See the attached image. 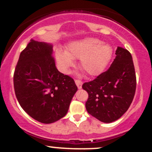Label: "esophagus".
<instances>
[{
  "instance_id": "34e87169",
  "label": "esophagus",
  "mask_w": 152,
  "mask_h": 152,
  "mask_svg": "<svg viewBox=\"0 0 152 152\" xmlns=\"http://www.w3.org/2000/svg\"><path fill=\"white\" fill-rule=\"evenodd\" d=\"M75 83H76V86H77L78 89H81L82 88V84H83L82 81H79V80H75Z\"/></svg>"
}]
</instances>
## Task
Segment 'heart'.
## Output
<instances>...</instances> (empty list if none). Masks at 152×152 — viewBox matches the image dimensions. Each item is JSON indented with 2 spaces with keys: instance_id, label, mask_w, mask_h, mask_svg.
<instances>
[{
  "instance_id": "heart-1",
  "label": "heart",
  "mask_w": 152,
  "mask_h": 152,
  "mask_svg": "<svg viewBox=\"0 0 152 152\" xmlns=\"http://www.w3.org/2000/svg\"><path fill=\"white\" fill-rule=\"evenodd\" d=\"M111 55L112 48L109 44L88 38L70 43L65 51L56 50V58L64 72H69V68L74 65V59L80 58V67L90 76H96L105 69Z\"/></svg>"
}]
</instances>
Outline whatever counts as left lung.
Segmentation results:
<instances>
[{"mask_svg": "<svg viewBox=\"0 0 152 152\" xmlns=\"http://www.w3.org/2000/svg\"><path fill=\"white\" fill-rule=\"evenodd\" d=\"M115 54L116 58L107 71L82 86L88 94L87 111L104 123H111L123 116L133 101L137 86L129 51L118 47Z\"/></svg>", "mask_w": 152, "mask_h": 152, "instance_id": "8db88e82", "label": "left lung"}]
</instances>
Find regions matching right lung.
<instances>
[{
    "instance_id": "obj_1",
    "label": "right lung",
    "mask_w": 152,
    "mask_h": 152,
    "mask_svg": "<svg viewBox=\"0 0 152 152\" xmlns=\"http://www.w3.org/2000/svg\"><path fill=\"white\" fill-rule=\"evenodd\" d=\"M13 84L23 109L43 124L64 117L78 89L74 79L56 67L52 44L33 39L20 54Z\"/></svg>"
}]
</instances>
